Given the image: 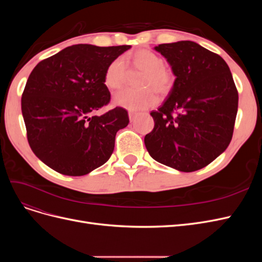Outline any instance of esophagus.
I'll return each mask as SVG.
<instances>
[{
  "instance_id": "esophagus-1",
  "label": "esophagus",
  "mask_w": 262,
  "mask_h": 262,
  "mask_svg": "<svg viewBox=\"0 0 262 262\" xmlns=\"http://www.w3.org/2000/svg\"><path fill=\"white\" fill-rule=\"evenodd\" d=\"M138 116V114L137 113H133V112H130L129 113V119H130V121L131 122H133L134 121V119H136V117Z\"/></svg>"
}]
</instances>
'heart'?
<instances>
[{
	"label": "heart",
	"mask_w": 262,
	"mask_h": 262,
	"mask_svg": "<svg viewBox=\"0 0 262 262\" xmlns=\"http://www.w3.org/2000/svg\"><path fill=\"white\" fill-rule=\"evenodd\" d=\"M129 72H140L137 86L139 90H122L114 96V104L129 110H142L156 104L158 95L168 94L175 82L172 70L164 64L162 57L149 50H139L109 63L104 76V84L110 91L122 87Z\"/></svg>",
	"instance_id": "obj_1"
}]
</instances>
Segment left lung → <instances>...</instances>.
Segmentation results:
<instances>
[{
  "label": "left lung",
  "mask_w": 262,
  "mask_h": 262,
  "mask_svg": "<svg viewBox=\"0 0 262 262\" xmlns=\"http://www.w3.org/2000/svg\"><path fill=\"white\" fill-rule=\"evenodd\" d=\"M155 50L176 76L168 98L150 116L147 152L158 163L191 172L213 162L233 137L238 92L219 54L193 41L163 43Z\"/></svg>",
  "instance_id": "1"
}]
</instances>
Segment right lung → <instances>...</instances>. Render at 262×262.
<instances>
[{
    "instance_id": "add662e5",
    "label": "right lung",
    "mask_w": 262,
    "mask_h": 262,
    "mask_svg": "<svg viewBox=\"0 0 262 262\" xmlns=\"http://www.w3.org/2000/svg\"><path fill=\"white\" fill-rule=\"evenodd\" d=\"M131 46L74 45L45 59L30 73L21 95L27 140L35 155L53 170L83 176L104 165L117 132L129 123L128 112L109 104L104 84L108 64Z\"/></svg>"
}]
</instances>
